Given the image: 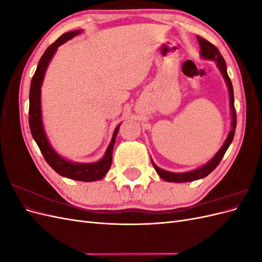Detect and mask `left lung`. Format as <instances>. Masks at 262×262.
<instances>
[{
	"label": "left lung",
	"instance_id": "obj_1",
	"mask_svg": "<svg viewBox=\"0 0 262 262\" xmlns=\"http://www.w3.org/2000/svg\"><path fill=\"white\" fill-rule=\"evenodd\" d=\"M198 38V41H199V45L201 47V55L205 59H209V60H214L217 62V67L221 71L222 75L224 76L225 81L227 83L228 86V90H229V98H231V108H232V130L229 132L228 137L226 139V141L224 142L223 146L221 147V149L216 153V155L214 156L212 160L208 163L205 164L203 167L198 168L195 170L192 171H188V172H181V173H177V172H169V171H166L164 169H161L160 167H157V166L154 164V162L152 161V164L154 166V168L156 170V172L160 175V177L166 181H169V182H188V181H193L196 179H201L207 177L209 173H211L214 169L217 167V165L220 164V162L222 161V158H223L224 154L226 153V150L228 148V146L231 145L232 141L234 139L235 136V129H236V110H235V106H234V91H233V85L231 82V78H229L228 74H227V71H226V63L224 58L222 57L221 52L219 51V49L216 48L215 46L212 45L210 41L205 40L204 38L202 37H196Z\"/></svg>",
	"mask_w": 262,
	"mask_h": 262
}]
</instances>
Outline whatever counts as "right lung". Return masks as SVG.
I'll list each match as a JSON object with an SVG mask.
<instances>
[{
  "mask_svg": "<svg viewBox=\"0 0 262 262\" xmlns=\"http://www.w3.org/2000/svg\"><path fill=\"white\" fill-rule=\"evenodd\" d=\"M81 30H74L69 31V33L63 34L59 37L52 45H50L42 57L39 60L38 67L36 72L31 78L30 83V90H29V128L31 136L40 149L41 154L43 155L46 162L49 164L50 167L58 172L59 175L67 177L73 180H80V181H95L104 178L107 171L109 170L110 166L113 162V149L116 142L117 133L119 131V124L113 136L112 143L109 144L105 156L101 158L99 162L91 163V164H78V163H71L66 160H63L57 153L54 152L52 147L50 146L48 140L46 138V134L43 132L42 122H41V109H40V87L43 80V75L46 72V69L48 67L49 62L54 54L55 50L62 43L68 41L69 39L74 37L75 35L80 34Z\"/></svg>",
  "mask_w": 262,
  "mask_h": 262,
  "instance_id": "1",
  "label": "right lung"
}]
</instances>
